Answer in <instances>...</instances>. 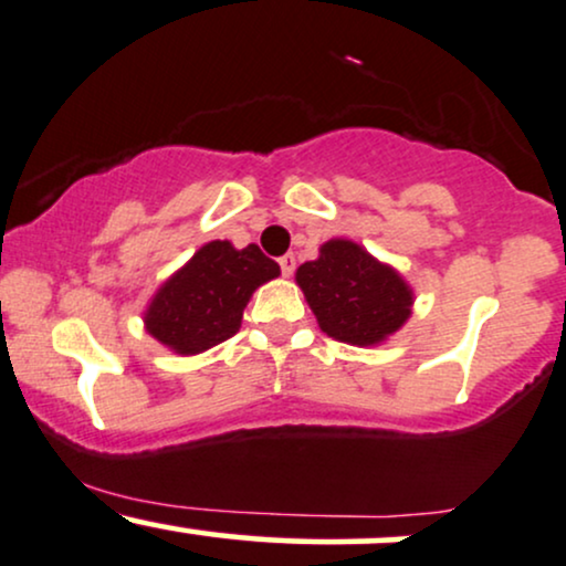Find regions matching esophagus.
I'll use <instances>...</instances> for the list:
<instances>
[{
  "instance_id": "34e87169",
  "label": "esophagus",
  "mask_w": 566,
  "mask_h": 566,
  "mask_svg": "<svg viewBox=\"0 0 566 566\" xmlns=\"http://www.w3.org/2000/svg\"><path fill=\"white\" fill-rule=\"evenodd\" d=\"M277 264H281L283 277H291V275H294V270H296V256L294 254H285V256L277 259Z\"/></svg>"
}]
</instances>
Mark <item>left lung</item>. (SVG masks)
<instances>
[{
	"instance_id": "1",
	"label": "left lung",
	"mask_w": 566,
	"mask_h": 566,
	"mask_svg": "<svg viewBox=\"0 0 566 566\" xmlns=\"http://www.w3.org/2000/svg\"><path fill=\"white\" fill-rule=\"evenodd\" d=\"M296 285L323 334L352 347H376L413 315V289L391 264L349 238H331L296 270Z\"/></svg>"
}]
</instances>
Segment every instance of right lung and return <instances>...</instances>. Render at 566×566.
Listing matches in <instances>:
<instances>
[{
  "mask_svg": "<svg viewBox=\"0 0 566 566\" xmlns=\"http://www.w3.org/2000/svg\"><path fill=\"white\" fill-rule=\"evenodd\" d=\"M281 275L259 245L209 241L158 285L143 312L145 331L175 355L190 357L238 334L259 285Z\"/></svg>",
  "mask_w": 566,
  "mask_h": 566,
  "instance_id": "right-lung-1",
  "label": "right lung"
}]
</instances>
